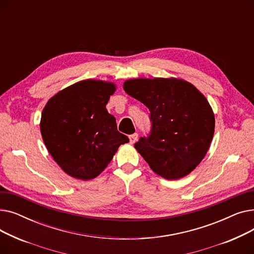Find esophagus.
Returning a JSON list of instances; mask_svg holds the SVG:
<instances>
[{
  "instance_id": "obj_1",
  "label": "esophagus",
  "mask_w": 254,
  "mask_h": 254,
  "mask_svg": "<svg viewBox=\"0 0 254 254\" xmlns=\"http://www.w3.org/2000/svg\"><path fill=\"white\" fill-rule=\"evenodd\" d=\"M128 138H129V143L134 144L138 140V134H136V132H135V134L128 136Z\"/></svg>"
}]
</instances>
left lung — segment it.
I'll return each mask as SVG.
<instances>
[{
    "label": "left lung",
    "instance_id": "8db88e82",
    "mask_svg": "<svg viewBox=\"0 0 254 254\" xmlns=\"http://www.w3.org/2000/svg\"><path fill=\"white\" fill-rule=\"evenodd\" d=\"M124 89L150 111L151 134L135 144L150 169L168 180L190 174L214 135L215 117L206 97L190 82L174 77L127 79Z\"/></svg>",
    "mask_w": 254,
    "mask_h": 254
}]
</instances>
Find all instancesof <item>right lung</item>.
Instances as JSON below:
<instances>
[{
	"label": "right lung",
	"mask_w": 254,
	"mask_h": 254,
	"mask_svg": "<svg viewBox=\"0 0 254 254\" xmlns=\"http://www.w3.org/2000/svg\"><path fill=\"white\" fill-rule=\"evenodd\" d=\"M116 85L86 79L60 90L46 103L40 130L48 152L69 176L98 177L128 138L106 109Z\"/></svg>",
	"instance_id": "add662e5"
}]
</instances>
